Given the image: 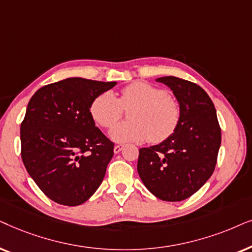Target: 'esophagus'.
<instances>
[{
	"label": "esophagus",
	"mask_w": 252,
	"mask_h": 252,
	"mask_svg": "<svg viewBox=\"0 0 252 252\" xmlns=\"http://www.w3.org/2000/svg\"><path fill=\"white\" fill-rule=\"evenodd\" d=\"M122 149H123V145H116V146H114V153H120L121 151H122Z\"/></svg>",
	"instance_id": "esophagus-1"
}]
</instances>
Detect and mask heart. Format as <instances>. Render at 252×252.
Masks as SVG:
<instances>
[{"mask_svg": "<svg viewBox=\"0 0 252 252\" xmlns=\"http://www.w3.org/2000/svg\"><path fill=\"white\" fill-rule=\"evenodd\" d=\"M128 109L130 121L120 123L110 132L114 142L128 143L149 139L161 143L169 138L179 126V103L165 91L145 82H135L121 90L119 98L103 92L90 106L92 119L102 128L109 129Z\"/></svg>", "mask_w": 252, "mask_h": 252, "instance_id": "heart-1", "label": "heart"}]
</instances>
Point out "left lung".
Wrapping results in <instances>:
<instances>
[{
    "label": "left lung",
    "instance_id": "left-lung-1",
    "mask_svg": "<svg viewBox=\"0 0 252 252\" xmlns=\"http://www.w3.org/2000/svg\"><path fill=\"white\" fill-rule=\"evenodd\" d=\"M156 80L173 91L180 106V122L169 138L139 150L137 170L151 193L166 202H181L212 175L221 130L212 100L202 87L174 76Z\"/></svg>",
    "mask_w": 252,
    "mask_h": 252
}]
</instances>
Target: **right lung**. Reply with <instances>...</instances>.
<instances>
[{"instance_id":"obj_1","label":"right lung","mask_w":252,"mask_h":252,"mask_svg":"<svg viewBox=\"0 0 252 252\" xmlns=\"http://www.w3.org/2000/svg\"><path fill=\"white\" fill-rule=\"evenodd\" d=\"M116 82L66 78L39 89L21 126L22 159L48 198L85 203L101 184L114 144L96 128L90 106Z\"/></svg>"}]
</instances>
